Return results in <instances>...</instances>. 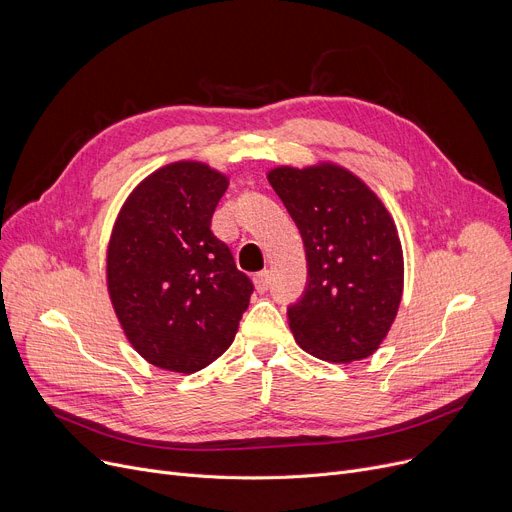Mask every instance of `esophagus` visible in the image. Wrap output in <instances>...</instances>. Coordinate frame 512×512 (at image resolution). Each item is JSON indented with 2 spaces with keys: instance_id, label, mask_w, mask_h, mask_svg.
Listing matches in <instances>:
<instances>
[{
  "instance_id": "esophagus-1",
  "label": "esophagus",
  "mask_w": 512,
  "mask_h": 512,
  "mask_svg": "<svg viewBox=\"0 0 512 512\" xmlns=\"http://www.w3.org/2000/svg\"><path fill=\"white\" fill-rule=\"evenodd\" d=\"M270 280H272V274L267 272V270H263V272L255 274V278H253V282H255V288H257L259 292H265L267 288H270Z\"/></svg>"
}]
</instances>
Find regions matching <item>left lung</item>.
I'll return each mask as SVG.
<instances>
[{
	"label": "left lung",
	"mask_w": 512,
	"mask_h": 512,
	"mask_svg": "<svg viewBox=\"0 0 512 512\" xmlns=\"http://www.w3.org/2000/svg\"><path fill=\"white\" fill-rule=\"evenodd\" d=\"M297 224L307 255L303 299L288 326L303 351L330 363L371 357L384 342L405 284L390 211L353 172L336 164L267 172Z\"/></svg>",
	"instance_id": "1"
}]
</instances>
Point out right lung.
Segmentation results:
<instances>
[{
    "label": "right lung",
    "mask_w": 512,
    "mask_h": 512,
    "mask_svg": "<svg viewBox=\"0 0 512 512\" xmlns=\"http://www.w3.org/2000/svg\"><path fill=\"white\" fill-rule=\"evenodd\" d=\"M228 176L203 161H174L124 201L107 245V292L145 361L195 373L232 344L251 280L236 270L211 215Z\"/></svg>",
    "instance_id": "1"
}]
</instances>
